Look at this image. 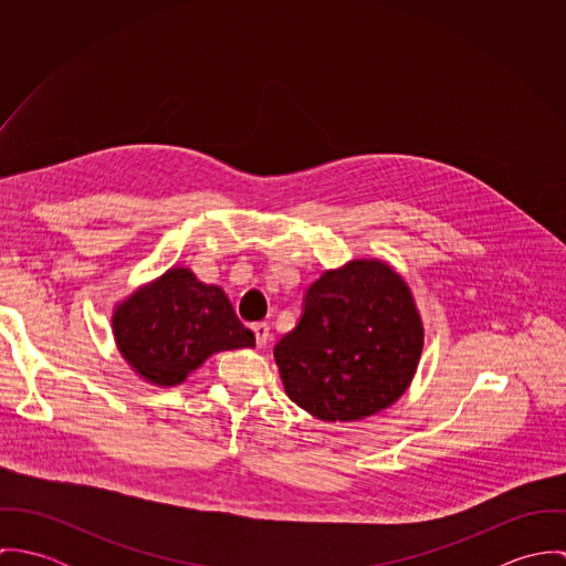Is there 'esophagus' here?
I'll list each match as a JSON object with an SVG mask.
<instances>
[{
  "label": "esophagus",
  "instance_id": "obj_1",
  "mask_svg": "<svg viewBox=\"0 0 566 566\" xmlns=\"http://www.w3.org/2000/svg\"><path fill=\"white\" fill-rule=\"evenodd\" d=\"M252 333H254V339H256V346H265L268 339H270V324L268 323H254L250 324Z\"/></svg>",
  "mask_w": 566,
  "mask_h": 566
}]
</instances>
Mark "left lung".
<instances>
[{
    "mask_svg": "<svg viewBox=\"0 0 566 566\" xmlns=\"http://www.w3.org/2000/svg\"><path fill=\"white\" fill-rule=\"evenodd\" d=\"M420 350L422 323L403 279L381 261H350L307 287L274 359L287 397L333 422L395 403Z\"/></svg>",
    "mask_w": 566,
    "mask_h": 566,
    "instance_id": "1",
    "label": "left lung"
}]
</instances>
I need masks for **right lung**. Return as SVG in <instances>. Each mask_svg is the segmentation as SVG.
Segmentation results:
<instances>
[{
  "label": "right lung",
  "mask_w": 566,
  "mask_h": 566,
  "mask_svg": "<svg viewBox=\"0 0 566 566\" xmlns=\"http://www.w3.org/2000/svg\"><path fill=\"white\" fill-rule=\"evenodd\" d=\"M113 331L124 359L150 384L176 386L209 355L254 346L218 285L171 268L115 310Z\"/></svg>",
  "instance_id": "add662e5"
}]
</instances>
